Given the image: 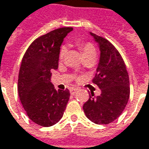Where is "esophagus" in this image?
I'll use <instances>...</instances> for the list:
<instances>
[{
    "instance_id": "1",
    "label": "esophagus",
    "mask_w": 149,
    "mask_h": 149,
    "mask_svg": "<svg viewBox=\"0 0 149 149\" xmlns=\"http://www.w3.org/2000/svg\"><path fill=\"white\" fill-rule=\"evenodd\" d=\"M78 90H79V88H71L70 89V92L71 94H74V93H76V92Z\"/></svg>"
}]
</instances>
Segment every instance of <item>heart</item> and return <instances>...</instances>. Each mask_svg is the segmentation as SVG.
<instances>
[{"label": "heart", "instance_id": "heart-1", "mask_svg": "<svg viewBox=\"0 0 149 149\" xmlns=\"http://www.w3.org/2000/svg\"><path fill=\"white\" fill-rule=\"evenodd\" d=\"M78 47H79V49L80 50V52H82L84 56H90V55H95L96 54L95 47L90 42H78ZM66 52H67L66 47H61V51H60V58H64V56H65Z\"/></svg>", "mask_w": 149, "mask_h": 149}]
</instances>
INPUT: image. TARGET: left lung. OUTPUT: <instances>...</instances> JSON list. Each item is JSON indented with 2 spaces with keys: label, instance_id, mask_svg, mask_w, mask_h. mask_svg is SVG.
<instances>
[{
  "label": "left lung",
  "instance_id": "left-lung-1",
  "mask_svg": "<svg viewBox=\"0 0 149 149\" xmlns=\"http://www.w3.org/2000/svg\"><path fill=\"white\" fill-rule=\"evenodd\" d=\"M100 50V59L93 83L101 89L99 96L91 92L83 106L91 121L97 125L113 122L122 113L130 97L128 72L120 54L108 40L90 33Z\"/></svg>",
  "mask_w": 149,
  "mask_h": 149
}]
</instances>
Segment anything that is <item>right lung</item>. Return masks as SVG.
Here are the masks:
<instances>
[{
    "instance_id": "add662e5",
    "label": "right lung",
    "mask_w": 149,
    "mask_h": 149,
    "mask_svg": "<svg viewBox=\"0 0 149 149\" xmlns=\"http://www.w3.org/2000/svg\"><path fill=\"white\" fill-rule=\"evenodd\" d=\"M73 28H61L35 39L27 49L19 73L18 93L32 121L43 127L62 118L70 91L56 90L51 83V71L58 68L60 49Z\"/></svg>"
}]
</instances>
